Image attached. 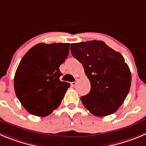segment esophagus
I'll use <instances>...</instances> for the list:
<instances>
[{
  "instance_id": "obj_1",
  "label": "esophagus",
  "mask_w": 146,
  "mask_h": 146,
  "mask_svg": "<svg viewBox=\"0 0 146 146\" xmlns=\"http://www.w3.org/2000/svg\"><path fill=\"white\" fill-rule=\"evenodd\" d=\"M70 84H71L72 86L75 87V86H76V84H77V82H76V81H74V82H72Z\"/></svg>"
}]
</instances>
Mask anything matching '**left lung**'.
<instances>
[{
  "instance_id": "1",
  "label": "left lung",
  "mask_w": 146,
  "mask_h": 146,
  "mask_svg": "<svg viewBox=\"0 0 146 146\" xmlns=\"http://www.w3.org/2000/svg\"><path fill=\"white\" fill-rule=\"evenodd\" d=\"M70 51L84 66L91 90L81 100L96 117L114 113L126 99L131 85V73L123 56L103 41L71 44Z\"/></svg>"
}]
</instances>
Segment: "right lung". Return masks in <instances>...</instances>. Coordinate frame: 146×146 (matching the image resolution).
Returning <instances> with one entry per match:
<instances>
[{
  "mask_svg": "<svg viewBox=\"0 0 146 146\" xmlns=\"http://www.w3.org/2000/svg\"><path fill=\"white\" fill-rule=\"evenodd\" d=\"M69 43H39L23 57L14 76L18 99L30 114L46 117L60 104L70 84L60 81L59 69L69 54Z\"/></svg>",
  "mask_w": 146,
  "mask_h": 146,
  "instance_id": "add662e5",
  "label": "right lung"
}]
</instances>
